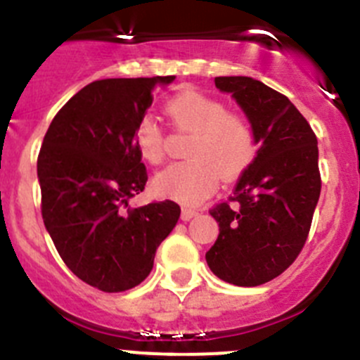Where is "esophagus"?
<instances>
[{
  "mask_svg": "<svg viewBox=\"0 0 360 360\" xmlns=\"http://www.w3.org/2000/svg\"><path fill=\"white\" fill-rule=\"evenodd\" d=\"M193 217H197V211L188 210V207H184V210L181 211V220H183V221L191 220V218H193Z\"/></svg>",
  "mask_w": 360,
  "mask_h": 360,
  "instance_id": "obj_1",
  "label": "esophagus"
}]
</instances>
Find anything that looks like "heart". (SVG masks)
<instances>
[{"label": "heart", "mask_w": 360, "mask_h": 360, "mask_svg": "<svg viewBox=\"0 0 360 360\" xmlns=\"http://www.w3.org/2000/svg\"><path fill=\"white\" fill-rule=\"evenodd\" d=\"M167 113L179 129L193 133L184 163L161 170L153 181L154 191L184 206H195L211 195L221 179H236L256 156V134L243 115L227 112L226 104L197 90L177 94L167 104ZM134 143L149 163H161L165 140L150 115L134 127Z\"/></svg>", "instance_id": "b5f03b06"}]
</instances>
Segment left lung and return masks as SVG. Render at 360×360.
I'll use <instances>...</instances> for the list:
<instances>
[{
  "label": "left lung",
  "mask_w": 360,
  "mask_h": 360,
  "mask_svg": "<svg viewBox=\"0 0 360 360\" xmlns=\"http://www.w3.org/2000/svg\"><path fill=\"white\" fill-rule=\"evenodd\" d=\"M250 122L256 143L233 191V206L210 211L218 238L206 252L210 270L234 286H261L300 254L321 191L318 140L286 96L247 76L214 78Z\"/></svg>",
  "instance_id": "8db88e82"
}]
</instances>
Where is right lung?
I'll use <instances>...</instances> for the list:
<instances>
[{
  "label": "right lung",
  "instance_id": "right-lung-1",
  "mask_svg": "<svg viewBox=\"0 0 360 360\" xmlns=\"http://www.w3.org/2000/svg\"><path fill=\"white\" fill-rule=\"evenodd\" d=\"M176 76L99 79L70 97L44 136L37 161L42 218L63 263L106 293L139 286L172 233V200L129 210L147 183L134 127L153 90Z\"/></svg>",
  "mask_w": 360,
  "mask_h": 360
}]
</instances>
